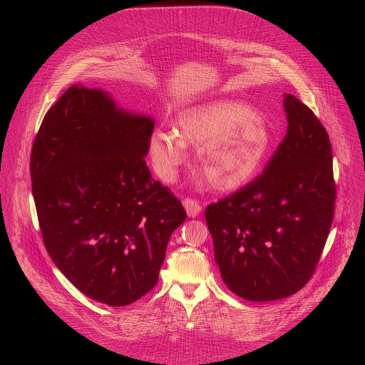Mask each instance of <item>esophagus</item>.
Wrapping results in <instances>:
<instances>
[{
	"instance_id": "esophagus-1",
	"label": "esophagus",
	"mask_w": 365,
	"mask_h": 365,
	"mask_svg": "<svg viewBox=\"0 0 365 365\" xmlns=\"http://www.w3.org/2000/svg\"><path fill=\"white\" fill-rule=\"evenodd\" d=\"M182 205H184V208L187 210V215L190 217H197L200 215L201 209H202L201 205H200V202L197 200H192V198H185L182 201Z\"/></svg>"
}]
</instances>
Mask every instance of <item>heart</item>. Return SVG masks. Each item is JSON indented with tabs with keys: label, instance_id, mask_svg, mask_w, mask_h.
<instances>
[{
	"label": "heart",
	"instance_id": "heart-1",
	"mask_svg": "<svg viewBox=\"0 0 365 365\" xmlns=\"http://www.w3.org/2000/svg\"><path fill=\"white\" fill-rule=\"evenodd\" d=\"M272 142L267 119L250 105L217 100L182 110L175 119V133L153 132L149 155L158 177L171 182L188 164L187 146H194L197 167L210 187L233 191L260 171Z\"/></svg>",
	"mask_w": 365,
	"mask_h": 365
}]
</instances>
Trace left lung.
Returning a JSON list of instances; mask_svg holds the SVG:
<instances>
[{
    "instance_id": "left-lung-1",
    "label": "left lung",
    "mask_w": 365,
    "mask_h": 365,
    "mask_svg": "<svg viewBox=\"0 0 365 365\" xmlns=\"http://www.w3.org/2000/svg\"><path fill=\"white\" fill-rule=\"evenodd\" d=\"M287 135L252 182L210 204L205 220L226 287L255 302L287 298L311 279L334 215L329 135L284 94Z\"/></svg>"
}]
</instances>
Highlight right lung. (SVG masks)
Listing matches in <instances>:
<instances>
[{
  "label": "right lung",
  "instance_id": "add662e5",
  "mask_svg": "<svg viewBox=\"0 0 365 365\" xmlns=\"http://www.w3.org/2000/svg\"><path fill=\"white\" fill-rule=\"evenodd\" d=\"M153 129L152 118L76 84L46 112L32 146L46 250L77 289L109 307L156 285L168 239L187 217L145 161Z\"/></svg>",
  "mask_w": 365,
  "mask_h": 365
}]
</instances>
